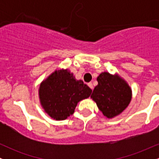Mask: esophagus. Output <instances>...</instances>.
<instances>
[{
	"label": "esophagus",
	"mask_w": 159,
	"mask_h": 159,
	"mask_svg": "<svg viewBox=\"0 0 159 159\" xmlns=\"http://www.w3.org/2000/svg\"><path fill=\"white\" fill-rule=\"evenodd\" d=\"M89 86V87H90V88L91 89V90H93V84L92 83H88V84H87Z\"/></svg>",
	"instance_id": "esophagus-1"
}]
</instances>
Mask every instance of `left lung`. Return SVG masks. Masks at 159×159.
I'll return each instance as SVG.
<instances>
[{
  "instance_id": "obj_1",
  "label": "left lung",
  "mask_w": 159,
  "mask_h": 159,
  "mask_svg": "<svg viewBox=\"0 0 159 159\" xmlns=\"http://www.w3.org/2000/svg\"><path fill=\"white\" fill-rule=\"evenodd\" d=\"M97 81L90 98L105 117L114 118L129 106L132 98V88L119 75L107 72L100 73Z\"/></svg>"
}]
</instances>
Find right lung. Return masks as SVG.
I'll return each mask as SVG.
<instances>
[{"label":"right lung","mask_w":159,"mask_h":159,"mask_svg":"<svg viewBox=\"0 0 159 159\" xmlns=\"http://www.w3.org/2000/svg\"><path fill=\"white\" fill-rule=\"evenodd\" d=\"M92 90L77 80L68 69H56L40 84L42 107L52 119L64 120L74 113L78 103L90 96Z\"/></svg>","instance_id":"add662e5"}]
</instances>
